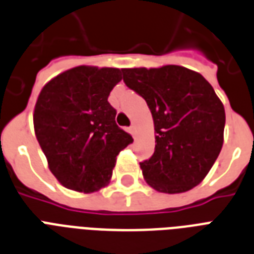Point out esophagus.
I'll return each instance as SVG.
<instances>
[{"mask_svg": "<svg viewBox=\"0 0 254 254\" xmlns=\"http://www.w3.org/2000/svg\"><path fill=\"white\" fill-rule=\"evenodd\" d=\"M129 131H130V134L133 135V137H134V138H135V134H137V130H135V127H134V125H131V127H129Z\"/></svg>", "mask_w": 254, "mask_h": 254, "instance_id": "esophagus-1", "label": "esophagus"}]
</instances>
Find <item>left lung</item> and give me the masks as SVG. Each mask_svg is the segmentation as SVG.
I'll use <instances>...</instances> for the list:
<instances>
[{
    "label": "left lung",
    "mask_w": 254,
    "mask_h": 254,
    "mask_svg": "<svg viewBox=\"0 0 254 254\" xmlns=\"http://www.w3.org/2000/svg\"><path fill=\"white\" fill-rule=\"evenodd\" d=\"M123 75L145 99L154 121V154L139 163L146 183L165 193L193 189L224 142V105L212 85L199 72L175 64L123 68Z\"/></svg>",
    "instance_id": "obj_1"
}]
</instances>
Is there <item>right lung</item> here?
<instances>
[{
	"mask_svg": "<svg viewBox=\"0 0 254 254\" xmlns=\"http://www.w3.org/2000/svg\"><path fill=\"white\" fill-rule=\"evenodd\" d=\"M120 68L77 65L46 83L34 108V130L50 171L65 189L99 191L111 182L116 157L133 142L108 103Z\"/></svg>",
	"mask_w": 254,
	"mask_h": 254,
	"instance_id": "right-lung-1",
	"label": "right lung"
}]
</instances>
